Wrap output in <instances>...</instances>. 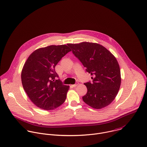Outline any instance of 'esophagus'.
I'll return each instance as SVG.
<instances>
[{
    "label": "esophagus",
    "instance_id": "obj_1",
    "mask_svg": "<svg viewBox=\"0 0 147 147\" xmlns=\"http://www.w3.org/2000/svg\"><path fill=\"white\" fill-rule=\"evenodd\" d=\"M78 85H79V84H78V82H76V84H74V85H72V86H73V87H74V88H75V87H76V86H78Z\"/></svg>",
    "mask_w": 147,
    "mask_h": 147
}]
</instances>
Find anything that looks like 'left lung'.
Segmentation results:
<instances>
[{
    "instance_id": "1",
    "label": "left lung",
    "mask_w": 147,
    "mask_h": 147,
    "mask_svg": "<svg viewBox=\"0 0 147 147\" xmlns=\"http://www.w3.org/2000/svg\"><path fill=\"white\" fill-rule=\"evenodd\" d=\"M73 53L92 76L93 82L84 84L87 93L83 101L90 107L101 109L116 98L120 88V69L116 57L105 47L92 42L67 44Z\"/></svg>"
}]
</instances>
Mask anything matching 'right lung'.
<instances>
[{"label":"right lung","instance_id":"right-lung-1","mask_svg":"<svg viewBox=\"0 0 147 147\" xmlns=\"http://www.w3.org/2000/svg\"><path fill=\"white\" fill-rule=\"evenodd\" d=\"M70 51L66 45H50L33 51L24 63L21 73L22 85L37 107L51 111L65 101L69 86L55 80L58 76L55 66Z\"/></svg>","mask_w":147,"mask_h":147}]
</instances>
